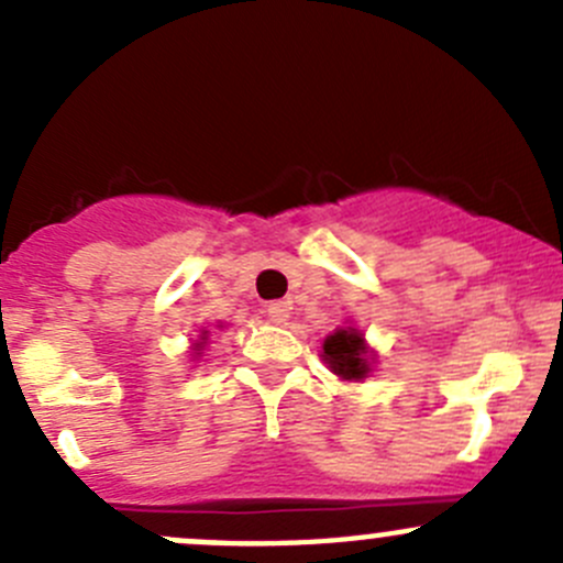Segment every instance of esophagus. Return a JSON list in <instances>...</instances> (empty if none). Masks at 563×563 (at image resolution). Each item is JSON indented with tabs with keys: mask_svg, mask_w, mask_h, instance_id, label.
I'll use <instances>...</instances> for the list:
<instances>
[{
	"mask_svg": "<svg viewBox=\"0 0 563 563\" xmlns=\"http://www.w3.org/2000/svg\"><path fill=\"white\" fill-rule=\"evenodd\" d=\"M266 316L275 323H286L288 316H291V305L288 302H269L266 305Z\"/></svg>",
	"mask_w": 563,
	"mask_h": 563,
	"instance_id": "1",
	"label": "esophagus"
}]
</instances>
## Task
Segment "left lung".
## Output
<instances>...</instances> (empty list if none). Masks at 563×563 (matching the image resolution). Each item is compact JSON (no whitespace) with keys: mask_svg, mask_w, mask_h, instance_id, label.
I'll list each match as a JSON object with an SVG mask.
<instances>
[{"mask_svg":"<svg viewBox=\"0 0 563 563\" xmlns=\"http://www.w3.org/2000/svg\"><path fill=\"white\" fill-rule=\"evenodd\" d=\"M323 362L332 367V373H338L340 378H349V382H360L367 376L371 365H367V351L365 340L356 329H338L334 334H329L323 340Z\"/></svg>","mask_w":563,"mask_h":563,"instance_id":"8db88e82","label":"left lung"}]
</instances>
